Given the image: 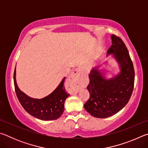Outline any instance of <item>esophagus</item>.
I'll list each match as a JSON object with an SVG mask.
<instances>
[{"mask_svg":"<svg viewBox=\"0 0 148 148\" xmlns=\"http://www.w3.org/2000/svg\"><path fill=\"white\" fill-rule=\"evenodd\" d=\"M81 70L76 69L72 72L70 77V82L72 84V88L75 92H77L81 86Z\"/></svg>","mask_w":148,"mask_h":148,"instance_id":"obj_1","label":"esophagus"}]
</instances>
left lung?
Returning a JSON list of instances; mask_svg holds the SVG:
<instances>
[{"label":"left lung","instance_id":"obj_1","mask_svg":"<svg viewBox=\"0 0 148 148\" xmlns=\"http://www.w3.org/2000/svg\"><path fill=\"white\" fill-rule=\"evenodd\" d=\"M112 45L107 56L116 60L119 71L110 77L105 76L111 72L99 68L90 72L89 84L87 87L90 97L84 108L92 116L106 118L117 114L125 106L131 98L134 87V70L128 49L122 40L112 35Z\"/></svg>","mask_w":148,"mask_h":148}]
</instances>
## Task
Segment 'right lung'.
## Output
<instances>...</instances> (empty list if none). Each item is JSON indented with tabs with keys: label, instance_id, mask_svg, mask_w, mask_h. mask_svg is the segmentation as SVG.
I'll list each match as a JSON object with an SVG mask.
<instances>
[{
	"label": "right lung",
	"instance_id": "right-lung-1",
	"mask_svg": "<svg viewBox=\"0 0 148 148\" xmlns=\"http://www.w3.org/2000/svg\"><path fill=\"white\" fill-rule=\"evenodd\" d=\"M16 74L15 69L14 82L17 99L30 115L44 121L55 120L61 117L64 110L65 100L70 95L66 92L64 86L65 77L51 93L39 99L31 98L19 89L16 82Z\"/></svg>",
	"mask_w": 148,
	"mask_h": 148
}]
</instances>
